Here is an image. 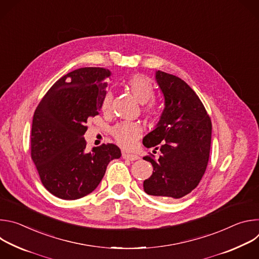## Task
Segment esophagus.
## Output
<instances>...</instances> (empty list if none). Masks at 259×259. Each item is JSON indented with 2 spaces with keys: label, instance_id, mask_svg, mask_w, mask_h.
Listing matches in <instances>:
<instances>
[{
  "label": "esophagus",
  "instance_id": "esophagus-1",
  "mask_svg": "<svg viewBox=\"0 0 259 259\" xmlns=\"http://www.w3.org/2000/svg\"><path fill=\"white\" fill-rule=\"evenodd\" d=\"M123 158L126 159V160H130V161H136L139 159V157L137 155H131V154H126V153H123Z\"/></svg>",
  "mask_w": 259,
  "mask_h": 259
}]
</instances>
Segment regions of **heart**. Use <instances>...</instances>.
<instances>
[{
  "label": "heart",
  "instance_id": "b5f03b06",
  "mask_svg": "<svg viewBox=\"0 0 259 259\" xmlns=\"http://www.w3.org/2000/svg\"><path fill=\"white\" fill-rule=\"evenodd\" d=\"M127 87L140 103H147L155 96V88L152 82L142 75H135L128 79ZM113 93L108 91L102 101V110L107 113L112 106ZM145 112L150 115L156 113L155 102H149L145 107ZM142 129L139 124L135 122H123L117 124L112 129V135L117 143L124 149L131 150L135 146L137 139L141 136Z\"/></svg>",
  "mask_w": 259,
  "mask_h": 259
}]
</instances>
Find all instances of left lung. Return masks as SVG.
<instances>
[{
  "instance_id": "obj_1",
  "label": "left lung",
  "mask_w": 259,
  "mask_h": 259,
  "mask_svg": "<svg viewBox=\"0 0 259 259\" xmlns=\"http://www.w3.org/2000/svg\"><path fill=\"white\" fill-rule=\"evenodd\" d=\"M156 81L164 95V109L156 128L144 136L147 149L160 143L161 156L143 159L154 171L143 181L147 195L180 199L200 183L209 161L211 120L195 91L180 78L157 70Z\"/></svg>"
}]
</instances>
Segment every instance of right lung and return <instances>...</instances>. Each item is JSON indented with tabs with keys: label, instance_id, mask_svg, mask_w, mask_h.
<instances>
[{
	"label": "right lung",
	"instance_id": "add662e5",
	"mask_svg": "<svg viewBox=\"0 0 259 259\" xmlns=\"http://www.w3.org/2000/svg\"><path fill=\"white\" fill-rule=\"evenodd\" d=\"M112 72L83 67L60 78L36 106L30 134V156L48 192L62 200L92 193L108 163L121 157L113 143L86 152L87 120L99 114Z\"/></svg>",
	"mask_w": 259,
	"mask_h": 259
}]
</instances>
